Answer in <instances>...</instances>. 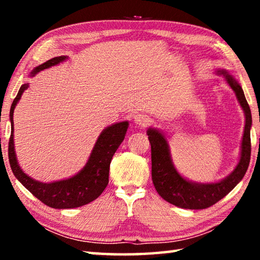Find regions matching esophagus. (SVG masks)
<instances>
[{"label":"esophagus","instance_id":"esophagus-1","mask_svg":"<svg viewBox=\"0 0 260 260\" xmlns=\"http://www.w3.org/2000/svg\"><path fill=\"white\" fill-rule=\"evenodd\" d=\"M134 121L135 124L139 125L140 127H146L147 125L150 124V118H149L147 114L140 113V114H136L134 117Z\"/></svg>","mask_w":260,"mask_h":260}]
</instances>
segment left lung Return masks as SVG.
Masks as SVG:
<instances>
[{"label":"left lung","instance_id":"obj_1","mask_svg":"<svg viewBox=\"0 0 260 260\" xmlns=\"http://www.w3.org/2000/svg\"><path fill=\"white\" fill-rule=\"evenodd\" d=\"M217 73L225 78L228 85L235 91L237 101L245 114L240 161L228 177L214 183H196L186 180L175 170L171 159L169 144L164 135L155 128H149L147 132L151 144V178L153 186L161 199L182 209L202 210L217 203L228 192H231L243 179L250 162V156H251L250 128L252 124L250 107L245 100L243 89L236 79L231 76L226 70H218Z\"/></svg>","mask_w":260,"mask_h":260}]
</instances>
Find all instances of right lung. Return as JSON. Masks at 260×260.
Masks as SVG:
<instances>
[{"label": "right lung", "instance_id": "1", "mask_svg": "<svg viewBox=\"0 0 260 260\" xmlns=\"http://www.w3.org/2000/svg\"><path fill=\"white\" fill-rule=\"evenodd\" d=\"M67 58V56H59L47 60L46 63L35 68L30 72V77L35 76L42 70L49 69L61 63ZM27 87V83H24L20 87L10 109L11 135L9 139L8 152L12 172L27 190L32 192L43 204L50 206V208L73 209L90 203L98 199L103 192L105 187L108 186L110 162H111L114 152L117 151L120 143L125 139V134L128 128V121L117 122V124L107 127L101 133L87 164L74 177L51 183L39 182L37 180L29 178L20 169L18 161H17L14 146V110Z\"/></svg>", "mask_w": 260, "mask_h": 260}]
</instances>
